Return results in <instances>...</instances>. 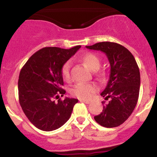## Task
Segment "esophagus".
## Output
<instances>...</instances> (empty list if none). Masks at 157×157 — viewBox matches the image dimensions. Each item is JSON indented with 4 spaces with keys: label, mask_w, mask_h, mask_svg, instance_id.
Masks as SVG:
<instances>
[{
    "label": "esophagus",
    "mask_w": 157,
    "mask_h": 157,
    "mask_svg": "<svg viewBox=\"0 0 157 157\" xmlns=\"http://www.w3.org/2000/svg\"><path fill=\"white\" fill-rule=\"evenodd\" d=\"M80 102H85L86 104H89L90 103V101H89V100H84V99H79Z\"/></svg>",
    "instance_id": "esophagus-1"
}]
</instances>
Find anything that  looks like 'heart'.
<instances>
[{
  "instance_id": "heart-1",
  "label": "heart",
  "mask_w": 157,
  "mask_h": 157,
  "mask_svg": "<svg viewBox=\"0 0 157 157\" xmlns=\"http://www.w3.org/2000/svg\"><path fill=\"white\" fill-rule=\"evenodd\" d=\"M81 62L92 71H95L100 66V59L95 54L87 52L84 54L80 59ZM62 76L65 81L68 82L71 79L70 75V63L66 62L62 68ZM98 89V87L94 83H78L71 89V93L74 96L80 99H89Z\"/></svg>"
}]
</instances>
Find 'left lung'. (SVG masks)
I'll use <instances>...</instances> for the list:
<instances>
[{"label": "left lung", "instance_id": "left-lung-1", "mask_svg": "<svg viewBox=\"0 0 157 157\" xmlns=\"http://www.w3.org/2000/svg\"><path fill=\"white\" fill-rule=\"evenodd\" d=\"M86 48L104 52L110 64L109 79L101 93L109 102L94 119L104 127L120 126L130 116L138 101L140 73L136 62L127 48L117 43L104 41Z\"/></svg>", "mask_w": 157, "mask_h": 157}]
</instances>
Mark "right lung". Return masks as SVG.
Instances as JSON below:
<instances>
[{
  "label": "right lung",
  "instance_id": "right-lung-1",
  "mask_svg": "<svg viewBox=\"0 0 157 157\" xmlns=\"http://www.w3.org/2000/svg\"><path fill=\"white\" fill-rule=\"evenodd\" d=\"M81 48L46 47L35 52L21 68L18 79L19 102L35 127L52 131L69 119L78 99L59 98L65 95L62 68ZM55 99H59L55 102Z\"/></svg>",
  "mask_w": 157,
  "mask_h": 157
}]
</instances>
